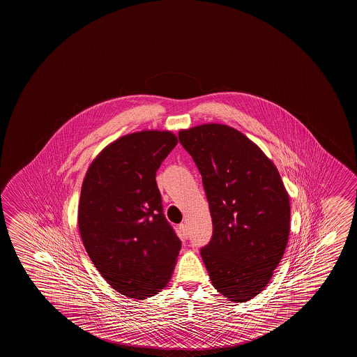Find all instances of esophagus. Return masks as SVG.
<instances>
[{"instance_id":"1","label":"esophagus","mask_w":357,"mask_h":357,"mask_svg":"<svg viewBox=\"0 0 357 357\" xmlns=\"http://www.w3.org/2000/svg\"><path fill=\"white\" fill-rule=\"evenodd\" d=\"M179 235H181V239H188V235L189 234H188V229L185 224H181V225H179Z\"/></svg>"}]
</instances>
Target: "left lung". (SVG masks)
<instances>
[{"instance_id":"obj_1","label":"left lung","mask_w":357,"mask_h":357,"mask_svg":"<svg viewBox=\"0 0 357 357\" xmlns=\"http://www.w3.org/2000/svg\"><path fill=\"white\" fill-rule=\"evenodd\" d=\"M202 176L213 235L200 249L216 290L234 303L268 285L287 249L290 203L280 174L239 130L203 124L179 132Z\"/></svg>"}]
</instances>
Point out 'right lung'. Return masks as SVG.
Returning <instances> with one entry per match:
<instances>
[{
    "instance_id": "add662e5",
    "label": "right lung",
    "mask_w": 357,
    "mask_h": 357,
    "mask_svg": "<svg viewBox=\"0 0 357 357\" xmlns=\"http://www.w3.org/2000/svg\"><path fill=\"white\" fill-rule=\"evenodd\" d=\"M176 143L165 130L124 135L105 146L83 181L78 208L83 245L105 281L128 298L158 294L181 250L155 181Z\"/></svg>"
}]
</instances>
